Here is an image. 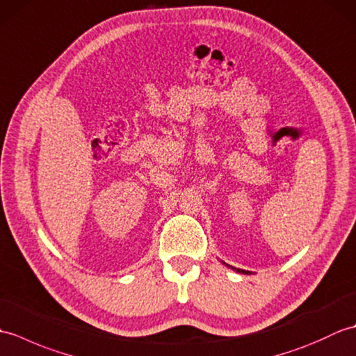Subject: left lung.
<instances>
[{"mask_svg": "<svg viewBox=\"0 0 356 356\" xmlns=\"http://www.w3.org/2000/svg\"><path fill=\"white\" fill-rule=\"evenodd\" d=\"M237 272H241V274H249L248 270H243V269H237Z\"/></svg>", "mask_w": 356, "mask_h": 356, "instance_id": "8db88e82", "label": "left lung"}]
</instances>
